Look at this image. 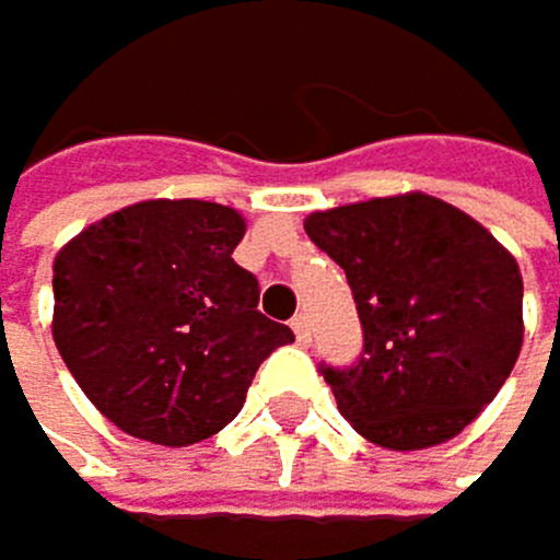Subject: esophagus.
<instances>
[{
    "mask_svg": "<svg viewBox=\"0 0 560 560\" xmlns=\"http://www.w3.org/2000/svg\"><path fill=\"white\" fill-rule=\"evenodd\" d=\"M291 329H294V336H298V343H301V347H308V343H312V323H308V315H294V318H291Z\"/></svg>",
    "mask_w": 560,
    "mask_h": 560,
    "instance_id": "obj_1",
    "label": "esophagus"
}]
</instances>
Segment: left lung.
Segmentation results:
<instances>
[{"mask_svg": "<svg viewBox=\"0 0 560 560\" xmlns=\"http://www.w3.org/2000/svg\"><path fill=\"white\" fill-rule=\"evenodd\" d=\"M308 237L343 266L364 350L323 364L347 421L382 448L442 445L512 375L523 347V277L488 228L410 192L312 213Z\"/></svg>", "mask_w": 560, "mask_h": 560, "instance_id": "obj_1", "label": "left lung"}]
</instances>
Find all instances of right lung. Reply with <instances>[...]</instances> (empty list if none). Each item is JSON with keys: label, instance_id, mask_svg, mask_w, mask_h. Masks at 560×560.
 I'll return each instance as SVG.
<instances>
[{"label": "right lung", "instance_id": "1", "mask_svg": "<svg viewBox=\"0 0 560 560\" xmlns=\"http://www.w3.org/2000/svg\"><path fill=\"white\" fill-rule=\"evenodd\" d=\"M242 237L231 207L150 199L55 256V347L132 439L171 448L210 439L242 410L259 364L294 340L259 312V280L231 259Z\"/></svg>", "mask_w": 560, "mask_h": 560}]
</instances>
